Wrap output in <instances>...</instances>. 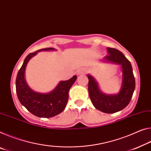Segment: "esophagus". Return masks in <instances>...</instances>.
<instances>
[{
  "label": "esophagus",
  "instance_id": "esophagus-1",
  "mask_svg": "<svg viewBox=\"0 0 151 151\" xmlns=\"http://www.w3.org/2000/svg\"><path fill=\"white\" fill-rule=\"evenodd\" d=\"M86 72H87V69L86 68H81L77 71V75H83V74H85Z\"/></svg>",
  "mask_w": 151,
  "mask_h": 151
}]
</instances>
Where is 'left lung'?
I'll return each instance as SVG.
<instances>
[{"mask_svg": "<svg viewBox=\"0 0 151 151\" xmlns=\"http://www.w3.org/2000/svg\"><path fill=\"white\" fill-rule=\"evenodd\" d=\"M108 55L101 62L121 66L122 76L119 91L116 94H106L103 93L98 83L89 74L88 90L90 99L95 108L106 114H113L121 111L128 106L135 89V79L130 62L118 50L107 47Z\"/></svg>", "mask_w": 151, "mask_h": 151, "instance_id": "8db88e82", "label": "left lung"}]
</instances>
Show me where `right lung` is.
Listing matches in <instances>:
<instances>
[{
  "label": "right lung",
  "mask_w": 151,
  "mask_h": 151,
  "mask_svg": "<svg viewBox=\"0 0 151 151\" xmlns=\"http://www.w3.org/2000/svg\"><path fill=\"white\" fill-rule=\"evenodd\" d=\"M54 50L53 47H48L27 55L16 78V92L21 105L39 118H52L63 111L68 102L69 90L77 78L74 75L70 79L60 81L52 91L46 93L34 91L29 87L25 80V69L29 61L38 52Z\"/></svg>",
  "instance_id": "obj_1"
}]
</instances>
